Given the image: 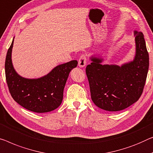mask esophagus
Segmentation results:
<instances>
[{
  "label": "esophagus",
  "instance_id": "esophagus-1",
  "mask_svg": "<svg viewBox=\"0 0 153 153\" xmlns=\"http://www.w3.org/2000/svg\"><path fill=\"white\" fill-rule=\"evenodd\" d=\"M86 60H87V56H86V54L81 55L78 60L79 67H84L86 64Z\"/></svg>",
  "mask_w": 153,
  "mask_h": 153
}]
</instances>
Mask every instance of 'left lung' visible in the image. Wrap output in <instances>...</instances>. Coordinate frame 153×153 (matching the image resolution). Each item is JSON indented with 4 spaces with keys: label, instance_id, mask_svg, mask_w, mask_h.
Masks as SVG:
<instances>
[{
    "label": "left lung",
    "instance_id": "obj_1",
    "mask_svg": "<svg viewBox=\"0 0 153 153\" xmlns=\"http://www.w3.org/2000/svg\"><path fill=\"white\" fill-rule=\"evenodd\" d=\"M136 55L133 62L123 65H102V59L91 58L86 74L91 96L95 105L103 110H124L140 99L149 67V56L141 31H134Z\"/></svg>",
    "mask_w": 153,
    "mask_h": 153
}]
</instances>
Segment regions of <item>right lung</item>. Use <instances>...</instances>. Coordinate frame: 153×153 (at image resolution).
I'll list each match as a JSON object with an SVG mask.
<instances>
[{"mask_svg":"<svg viewBox=\"0 0 153 153\" xmlns=\"http://www.w3.org/2000/svg\"><path fill=\"white\" fill-rule=\"evenodd\" d=\"M13 40L7 53L4 69L9 91L13 99L27 110L47 113L56 109L62 103L63 91L71 71L77 60L57 66L47 76L38 79H27L18 75L11 62Z\"/></svg>","mask_w":153,"mask_h":153,"instance_id":"1","label":"right lung"}]
</instances>
